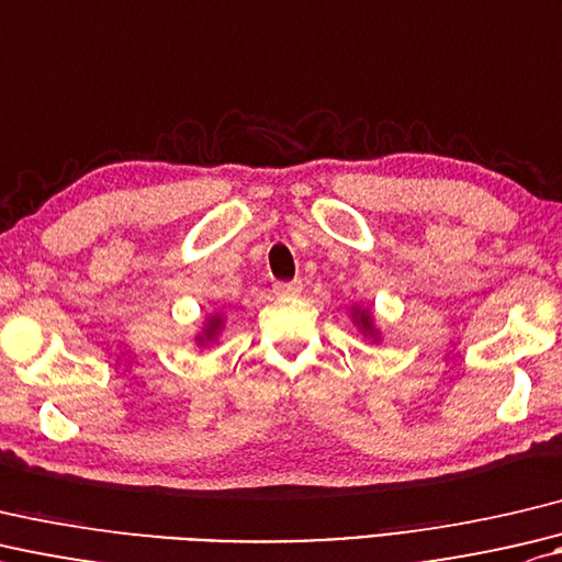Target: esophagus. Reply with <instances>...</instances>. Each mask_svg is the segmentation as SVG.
<instances>
[{
	"label": "esophagus",
	"instance_id": "34e87169",
	"mask_svg": "<svg viewBox=\"0 0 562 562\" xmlns=\"http://www.w3.org/2000/svg\"><path fill=\"white\" fill-rule=\"evenodd\" d=\"M301 291H303V283L301 281H289V283H277V285H273V293L281 295V297L297 295Z\"/></svg>",
	"mask_w": 562,
	"mask_h": 562
}]
</instances>
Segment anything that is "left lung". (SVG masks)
Listing matches in <instances>:
<instances>
[{"label": "left lung", "mask_w": 562, "mask_h": 562, "mask_svg": "<svg viewBox=\"0 0 562 562\" xmlns=\"http://www.w3.org/2000/svg\"><path fill=\"white\" fill-rule=\"evenodd\" d=\"M349 317H351L353 327L359 329V335H361L363 339L373 341V345H378V341L383 339V331H381V327L375 325V315H373V311H371L369 305L353 303V305L349 307Z\"/></svg>", "instance_id": "8db88e82"}]
</instances>
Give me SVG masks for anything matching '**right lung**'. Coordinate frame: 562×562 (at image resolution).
<instances>
[{
  "instance_id": "add662e5",
  "label": "right lung",
  "mask_w": 562,
  "mask_h": 562,
  "mask_svg": "<svg viewBox=\"0 0 562 562\" xmlns=\"http://www.w3.org/2000/svg\"><path fill=\"white\" fill-rule=\"evenodd\" d=\"M225 329V313L223 311H213L205 315V319L201 323L199 331L193 335V345H196L199 349H209L213 347L217 339H221Z\"/></svg>"
}]
</instances>
